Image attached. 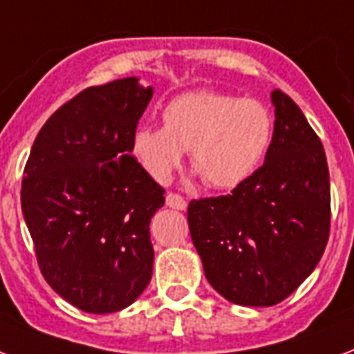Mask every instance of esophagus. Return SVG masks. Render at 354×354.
<instances>
[{"instance_id":"esophagus-1","label":"esophagus","mask_w":354,"mask_h":354,"mask_svg":"<svg viewBox=\"0 0 354 354\" xmlns=\"http://www.w3.org/2000/svg\"><path fill=\"white\" fill-rule=\"evenodd\" d=\"M165 203L172 209H178V211H185L187 209V202L183 200L180 194H174V192H169L167 198H165Z\"/></svg>"}]
</instances>
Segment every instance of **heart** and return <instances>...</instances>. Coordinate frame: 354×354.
Masks as SVG:
<instances>
[{
    "label": "heart",
    "instance_id": "1",
    "mask_svg": "<svg viewBox=\"0 0 354 354\" xmlns=\"http://www.w3.org/2000/svg\"><path fill=\"white\" fill-rule=\"evenodd\" d=\"M272 131L271 111L258 100L194 91L165 103L162 127H138L131 151L154 182L167 183L189 149L192 167L207 185L234 189L258 171Z\"/></svg>",
    "mask_w": 354,
    "mask_h": 354
}]
</instances>
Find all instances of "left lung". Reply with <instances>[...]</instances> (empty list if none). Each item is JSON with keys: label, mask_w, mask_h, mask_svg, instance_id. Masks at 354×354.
I'll use <instances>...</instances> for the list:
<instances>
[{"label": "left lung", "mask_w": 354, "mask_h": 354, "mask_svg": "<svg viewBox=\"0 0 354 354\" xmlns=\"http://www.w3.org/2000/svg\"><path fill=\"white\" fill-rule=\"evenodd\" d=\"M274 131L266 162L231 194L187 209L203 272L225 300L277 306L326 251L331 187L326 152L297 103L272 91Z\"/></svg>", "instance_id": "1"}]
</instances>
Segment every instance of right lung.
Instances as JSON below:
<instances>
[{
    "label": "right lung",
    "mask_w": 354,
    "mask_h": 354,
    "mask_svg": "<svg viewBox=\"0 0 354 354\" xmlns=\"http://www.w3.org/2000/svg\"><path fill=\"white\" fill-rule=\"evenodd\" d=\"M152 87L138 77L88 87L37 132L21 182V211L47 283L93 315L125 309L149 286V223L165 196L131 140Z\"/></svg>",
    "instance_id": "right-lung-1"
}]
</instances>
